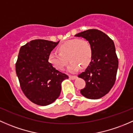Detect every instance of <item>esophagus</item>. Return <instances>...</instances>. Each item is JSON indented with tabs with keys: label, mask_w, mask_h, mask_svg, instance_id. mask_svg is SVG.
I'll return each instance as SVG.
<instances>
[{
	"label": "esophagus",
	"mask_w": 133,
	"mask_h": 133,
	"mask_svg": "<svg viewBox=\"0 0 133 133\" xmlns=\"http://www.w3.org/2000/svg\"><path fill=\"white\" fill-rule=\"evenodd\" d=\"M69 78L70 79H72V80H74V79H76L77 78V76H69Z\"/></svg>",
	"instance_id": "1"
}]
</instances>
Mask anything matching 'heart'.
Segmentation results:
<instances>
[{
  "mask_svg": "<svg viewBox=\"0 0 133 133\" xmlns=\"http://www.w3.org/2000/svg\"><path fill=\"white\" fill-rule=\"evenodd\" d=\"M57 51L51 52L49 55V62L57 69L63 70L68 62L70 72L77 70L79 66L84 68L91 59L92 49L90 42L84 39H72L60 45Z\"/></svg>",
  "mask_w": 133,
  "mask_h": 133,
  "instance_id": "heart-1",
  "label": "heart"
}]
</instances>
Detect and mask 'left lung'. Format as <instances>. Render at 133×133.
Masks as SVG:
<instances>
[{
  "label": "left lung",
  "mask_w": 133,
  "mask_h": 133,
  "mask_svg": "<svg viewBox=\"0 0 133 133\" xmlns=\"http://www.w3.org/2000/svg\"><path fill=\"white\" fill-rule=\"evenodd\" d=\"M75 36L87 39L92 49L90 65L78 76L86 82L81 94L90 99H98L106 95L115 83L118 60L114 42L98 29L87 30Z\"/></svg>",
  "instance_id": "8db88e82"
}]
</instances>
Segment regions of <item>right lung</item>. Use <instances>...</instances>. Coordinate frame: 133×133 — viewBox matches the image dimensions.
<instances>
[{
    "label": "right lung",
    "mask_w": 133,
    "mask_h": 133,
    "mask_svg": "<svg viewBox=\"0 0 133 133\" xmlns=\"http://www.w3.org/2000/svg\"><path fill=\"white\" fill-rule=\"evenodd\" d=\"M57 42L35 39L22 46L16 63V73L24 95L32 102L46 106L60 95L61 83L68 76L49 62V55Z\"/></svg>",
    "instance_id": "add662e5"
}]
</instances>
